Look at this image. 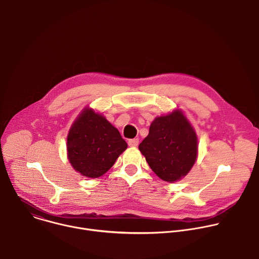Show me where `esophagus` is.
<instances>
[{
  "label": "esophagus",
  "instance_id": "obj_1",
  "mask_svg": "<svg viewBox=\"0 0 259 259\" xmlns=\"http://www.w3.org/2000/svg\"><path fill=\"white\" fill-rule=\"evenodd\" d=\"M138 143H139V139L138 138H134V139H129L128 140L129 146H137Z\"/></svg>",
  "mask_w": 259,
  "mask_h": 259
}]
</instances>
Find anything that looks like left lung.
<instances>
[{
  "instance_id": "8db88e82",
  "label": "left lung",
  "mask_w": 259,
  "mask_h": 259,
  "mask_svg": "<svg viewBox=\"0 0 259 259\" xmlns=\"http://www.w3.org/2000/svg\"><path fill=\"white\" fill-rule=\"evenodd\" d=\"M152 170L163 180L174 182L186 176L198 156L196 132L181 110L156 118L138 146Z\"/></svg>"
}]
</instances>
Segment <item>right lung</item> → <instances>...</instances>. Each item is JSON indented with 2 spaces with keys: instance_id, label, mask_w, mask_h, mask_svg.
I'll use <instances>...</instances> for the list:
<instances>
[{
  "instance_id": "add662e5",
  "label": "right lung",
  "mask_w": 259,
  "mask_h": 259,
  "mask_svg": "<svg viewBox=\"0 0 259 259\" xmlns=\"http://www.w3.org/2000/svg\"><path fill=\"white\" fill-rule=\"evenodd\" d=\"M120 132L102 115L85 108L67 135V157L83 176L97 178L108 171L127 149Z\"/></svg>"
}]
</instances>
